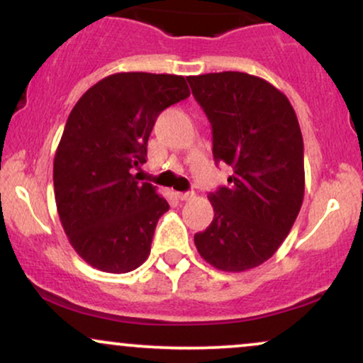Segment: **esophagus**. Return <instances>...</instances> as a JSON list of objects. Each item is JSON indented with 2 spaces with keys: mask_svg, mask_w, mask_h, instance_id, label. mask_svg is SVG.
<instances>
[{
  "mask_svg": "<svg viewBox=\"0 0 363 363\" xmlns=\"http://www.w3.org/2000/svg\"><path fill=\"white\" fill-rule=\"evenodd\" d=\"M176 196H177V199H181V201H189V199H192V197H194V192H192V191L176 192Z\"/></svg>",
  "mask_w": 363,
  "mask_h": 363,
  "instance_id": "esophagus-1",
  "label": "esophagus"
}]
</instances>
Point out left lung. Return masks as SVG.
<instances>
[{
  "mask_svg": "<svg viewBox=\"0 0 363 363\" xmlns=\"http://www.w3.org/2000/svg\"><path fill=\"white\" fill-rule=\"evenodd\" d=\"M187 82L213 128L216 164L233 169L228 186L208 196L214 218L194 235L196 247L221 272H246L277 253L300 213V123L290 100L259 77L221 72Z\"/></svg>",
  "mask_w": 363,
  "mask_h": 363,
  "instance_id": "obj_1",
  "label": "left lung"
}]
</instances>
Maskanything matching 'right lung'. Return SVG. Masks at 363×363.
<instances>
[{
	"label": "right lung",
	"instance_id": "right-lung-1",
	"mask_svg": "<svg viewBox=\"0 0 363 363\" xmlns=\"http://www.w3.org/2000/svg\"><path fill=\"white\" fill-rule=\"evenodd\" d=\"M189 95L184 77L127 72L105 77L72 108L55 154V201L73 250L100 272L128 273L147 259L169 204L135 169L159 113Z\"/></svg>",
	"mask_w": 363,
	"mask_h": 363
}]
</instances>
